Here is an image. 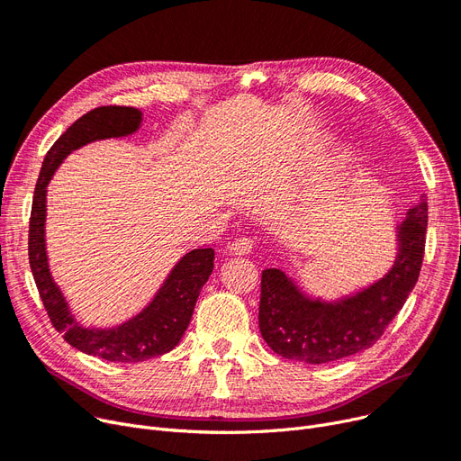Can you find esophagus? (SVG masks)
Here are the masks:
<instances>
[{
  "instance_id": "34e87169",
  "label": "esophagus",
  "mask_w": 461,
  "mask_h": 461,
  "mask_svg": "<svg viewBox=\"0 0 461 461\" xmlns=\"http://www.w3.org/2000/svg\"><path fill=\"white\" fill-rule=\"evenodd\" d=\"M253 249V240L251 238H238L234 240V242L229 246V253L230 255H236V257H244V255H249Z\"/></svg>"
}]
</instances>
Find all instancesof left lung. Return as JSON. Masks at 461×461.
I'll list each match as a JSON object with an SVG mask.
<instances>
[{
    "mask_svg": "<svg viewBox=\"0 0 461 461\" xmlns=\"http://www.w3.org/2000/svg\"><path fill=\"white\" fill-rule=\"evenodd\" d=\"M428 204H414L396 225V258L367 287L336 300L305 294L283 270L260 279L258 328L262 339L283 358L326 364L369 348L403 308L424 258Z\"/></svg>",
    "mask_w": 461,
    "mask_h": 461,
    "instance_id": "1",
    "label": "left lung"
}]
</instances>
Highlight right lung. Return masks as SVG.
<instances>
[{
  "instance_id": "1",
  "label": "right lung",
  "mask_w": 461,
  "mask_h": 461,
  "mask_svg": "<svg viewBox=\"0 0 461 461\" xmlns=\"http://www.w3.org/2000/svg\"><path fill=\"white\" fill-rule=\"evenodd\" d=\"M140 123L142 113L133 106H99L78 118L54 142L42 161L30 217V267L52 326L71 347L108 362H144L176 347L187 330L196 298L213 270L212 248L191 249L174 265L146 308L113 328L82 326L52 279L45 223L47 187L54 172L71 151L95 140L133 135Z\"/></svg>"
}]
</instances>
